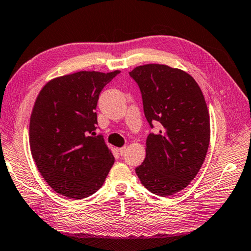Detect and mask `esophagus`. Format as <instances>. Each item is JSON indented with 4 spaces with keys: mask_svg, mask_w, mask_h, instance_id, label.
Masks as SVG:
<instances>
[{
    "mask_svg": "<svg viewBox=\"0 0 251 251\" xmlns=\"http://www.w3.org/2000/svg\"><path fill=\"white\" fill-rule=\"evenodd\" d=\"M126 147H122L119 149V153H120V155H123L126 153Z\"/></svg>",
    "mask_w": 251,
    "mask_h": 251,
    "instance_id": "34e87169",
    "label": "esophagus"
}]
</instances>
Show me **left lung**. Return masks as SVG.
Here are the masks:
<instances>
[{
  "mask_svg": "<svg viewBox=\"0 0 251 251\" xmlns=\"http://www.w3.org/2000/svg\"><path fill=\"white\" fill-rule=\"evenodd\" d=\"M129 75L141 91L149 125H160L159 132L149 134L146 159L135 173L153 194L173 195L195 178L208 150L204 95L191 75L166 65L139 66Z\"/></svg>",
  "mask_w": 251,
  "mask_h": 251,
  "instance_id": "8db88e82",
  "label": "left lung"
}]
</instances>
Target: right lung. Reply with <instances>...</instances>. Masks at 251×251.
I'll list each match as a JSON object with an SVG mask.
<instances>
[{
    "label": "right lung",
    "mask_w": 251,
    "mask_h": 251,
    "mask_svg": "<svg viewBox=\"0 0 251 251\" xmlns=\"http://www.w3.org/2000/svg\"><path fill=\"white\" fill-rule=\"evenodd\" d=\"M120 73L78 72L48 81L29 121V147L39 173L52 190L73 200L94 194L114 163L96 134V108L103 87Z\"/></svg>",
    "instance_id": "obj_1"
}]
</instances>
